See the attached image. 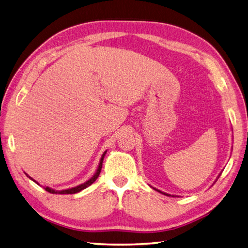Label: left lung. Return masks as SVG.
Instances as JSON below:
<instances>
[{"label":"left lung","instance_id":"1","mask_svg":"<svg viewBox=\"0 0 248 248\" xmlns=\"http://www.w3.org/2000/svg\"><path fill=\"white\" fill-rule=\"evenodd\" d=\"M219 176H220V173H219V175H218V177L217 178V179L219 178ZM217 180H215V181H214V183H215V182H217ZM151 187H152V188H154V189H155V191H156V192H159V193H161V194H164V195H166V196H171V195H170V194H167V193H164V192H162V191H160V189H157V188H155V187H154V186H151Z\"/></svg>","mask_w":248,"mask_h":248}]
</instances>
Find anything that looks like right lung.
<instances>
[{"mask_svg": "<svg viewBox=\"0 0 248 248\" xmlns=\"http://www.w3.org/2000/svg\"><path fill=\"white\" fill-rule=\"evenodd\" d=\"M107 150H105L104 152H103V155H102V156H101V159H100V162H99V165H98V168H97V170H96V172L93 173V176L89 179V180H87L86 182H84V183H82V184H80V186H75V187H70V188H66V189H61V191H56V189H54V188H51V187H49V186H46V187H45V189L46 192H49V193H52V194H76V193H78V192H81L82 189H84V188H86V187H88L89 186H92V184L97 180V178L99 177V175H100V171H101V168H102V163H103V159H104V156H105V155H107ZM25 175L28 176L31 180H33L34 182H36L37 184H38V182H37L36 180H34L33 178L31 177H30L28 173L25 172Z\"/></svg>", "mask_w": 248, "mask_h": 248, "instance_id": "right-lung-1", "label": "right lung"}]
</instances>
